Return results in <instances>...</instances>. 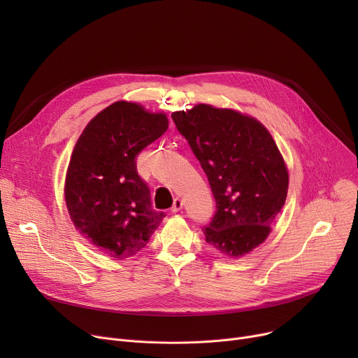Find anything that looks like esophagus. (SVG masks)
Segmentation results:
<instances>
[{
    "instance_id": "obj_1",
    "label": "esophagus",
    "mask_w": 358,
    "mask_h": 358,
    "mask_svg": "<svg viewBox=\"0 0 358 358\" xmlns=\"http://www.w3.org/2000/svg\"><path fill=\"white\" fill-rule=\"evenodd\" d=\"M182 204H184L182 199H180V197H176V199H174V203H173V208H171L173 213H177V212H180V210L182 209Z\"/></svg>"
}]
</instances>
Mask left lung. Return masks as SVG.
Returning a JSON list of instances; mask_svg holds the SVG:
<instances>
[{"instance_id": "left-lung-1", "label": "left lung", "mask_w": 358, "mask_h": 358, "mask_svg": "<svg viewBox=\"0 0 358 358\" xmlns=\"http://www.w3.org/2000/svg\"><path fill=\"white\" fill-rule=\"evenodd\" d=\"M173 119L216 200L206 242L231 258L250 254L268 238L287 197L289 171L277 143L264 124L234 108L197 104Z\"/></svg>"}]
</instances>
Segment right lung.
<instances>
[{"mask_svg":"<svg viewBox=\"0 0 358 358\" xmlns=\"http://www.w3.org/2000/svg\"><path fill=\"white\" fill-rule=\"evenodd\" d=\"M166 129L165 113L122 100L94 116L73 146L64 187L69 217L111 258L139 252L165 217L150 209L135 158Z\"/></svg>","mask_w":358,"mask_h":358,"instance_id":"right-lung-1","label":"right lung"}]
</instances>
